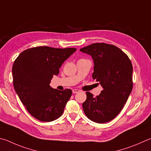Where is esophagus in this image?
<instances>
[{"instance_id": "obj_1", "label": "esophagus", "mask_w": 151, "mask_h": 151, "mask_svg": "<svg viewBox=\"0 0 151 151\" xmlns=\"http://www.w3.org/2000/svg\"><path fill=\"white\" fill-rule=\"evenodd\" d=\"M79 92H80V90H78V89H73V94H76V93H78Z\"/></svg>"}]
</instances>
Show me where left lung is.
Returning <instances> with one entry per match:
<instances>
[{"label": "left lung", "instance_id": "8db88e82", "mask_svg": "<svg viewBox=\"0 0 151 151\" xmlns=\"http://www.w3.org/2000/svg\"><path fill=\"white\" fill-rule=\"evenodd\" d=\"M94 63L93 80L102 86L96 97L86 92L83 108L92 122L104 123L114 119L122 111L133 88V66L124 52L114 45L95 43L81 48Z\"/></svg>", "mask_w": 151, "mask_h": 151}]
</instances>
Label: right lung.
<instances>
[{
	"label": "right lung",
	"instance_id": "1",
	"mask_svg": "<svg viewBox=\"0 0 151 151\" xmlns=\"http://www.w3.org/2000/svg\"><path fill=\"white\" fill-rule=\"evenodd\" d=\"M76 48L40 46L19 55L12 66L13 85L29 113L41 122H52L63 113L72 90H58L50 86L51 79Z\"/></svg>",
	"mask_w": 151,
	"mask_h": 151
}]
</instances>
